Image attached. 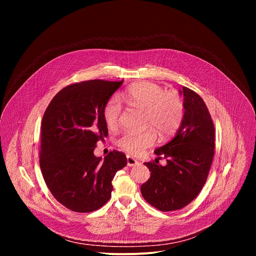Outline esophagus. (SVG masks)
I'll return each instance as SVG.
<instances>
[{"mask_svg":"<svg viewBox=\"0 0 256 256\" xmlns=\"http://www.w3.org/2000/svg\"><path fill=\"white\" fill-rule=\"evenodd\" d=\"M126 161H128V166H136V165H138V161L136 160V159H134V158H132V156H128L126 157Z\"/></svg>","mask_w":256,"mask_h":256,"instance_id":"obj_1","label":"esophagus"}]
</instances>
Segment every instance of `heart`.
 <instances>
[{"label":"heart","mask_w":256,"mask_h":256,"mask_svg":"<svg viewBox=\"0 0 256 256\" xmlns=\"http://www.w3.org/2000/svg\"><path fill=\"white\" fill-rule=\"evenodd\" d=\"M122 99L130 107L144 110V124L162 136L173 134L180 126L184 114V104L181 97L173 91H165L160 85L152 82H138L130 85ZM122 105L116 97L109 99L103 108V120L109 128L118 124ZM156 142L152 130L144 132H126L116 142L124 151L138 155L152 147Z\"/></svg>","instance_id":"obj_1"}]
</instances>
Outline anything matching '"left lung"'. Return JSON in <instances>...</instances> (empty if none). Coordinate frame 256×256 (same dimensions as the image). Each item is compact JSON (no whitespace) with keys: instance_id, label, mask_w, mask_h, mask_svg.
I'll return each mask as SVG.
<instances>
[{"instance_id":"1","label":"left lung","mask_w":256,"mask_h":256,"mask_svg":"<svg viewBox=\"0 0 256 256\" xmlns=\"http://www.w3.org/2000/svg\"><path fill=\"white\" fill-rule=\"evenodd\" d=\"M184 116L176 134L156 149L155 162L144 163L150 178L140 186L144 198L161 212L184 208L202 190L214 158V128L202 98L182 87ZM164 156L165 166L156 162Z\"/></svg>"}]
</instances>
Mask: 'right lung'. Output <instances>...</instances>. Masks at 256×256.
<instances>
[{"mask_svg": "<svg viewBox=\"0 0 256 256\" xmlns=\"http://www.w3.org/2000/svg\"><path fill=\"white\" fill-rule=\"evenodd\" d=\"M120 82L90 80L62 89L50 101L40 128V165L54 198L66 208L91 212L112 196V181L126 165L114 150L101 161L96 142L107 136L103 108Z\"/></svg>", "mask_w": 256, "mask_h": 256, "instance_id": "add662e5", "label": "right lung"}]
</instances>
